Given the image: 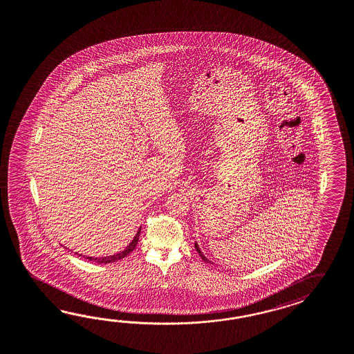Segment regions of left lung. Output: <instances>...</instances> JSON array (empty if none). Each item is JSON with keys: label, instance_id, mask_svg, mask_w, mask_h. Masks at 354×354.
Here are the masks:
<instances>
[{"label": "left lung", "instance_id": "obj_1", "mask_svg": "<svg viewBox=\"0 0 354 354\" xmlns=\"http://www.w3.org/2000/svg\"><path fill=\"white\" fill-rule=\"evenodd\" d=\"M196 250H197V252H198L199 256H201V259H203L205 262H207V263H211V261H209V259H206V257L203 256V253H202V252H201V250H199L198 244H197V243H196Z\"/></svg>", "mask_w": 354, "mask_h": 354}]
</instances>
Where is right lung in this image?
<instances>
[{
  "label": "right lung",
  "instance_id": "1",
  "mask_svg": "<svg viewBox=\"0 0 354 354\" xmlns=\"http://www.w3.org/2000/svg\"><path fill=\"white\" fill-rule=\"evenodd\" d=\"M139 233H140V229H139L137 235L134 236L133 241L130 243L129 245H128L125 250L120 252V253H116V254H113V256H110V257H104V259H95V257H86V259H88V261H95L97 263H110V262H115V261H119V259H124L125 256H128L130 252L137 247V244H138L139 241Z\"/></svg>",
  "mask_w": 354,
  "mask_h": 354
}]
</instances>
